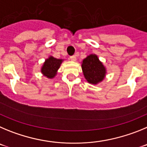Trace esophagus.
Instances as JSON below:
<instances>
[{
    "mask_svg": "<svg viewBox=\"0 0 147 147\" xmlns=\"http://www.w3.org/2000/svg\"><path fill=\"white\" fill-rule=\"evenodd\" d=\"M70 60L72 61H76L77 59H76V55H72V56H70Z\"/></svg>",
    "mask_w": 147,
    "mask_h": 147,
    "instance_id": "obj_1",
    "label": "esophagus"
}]
</instances>
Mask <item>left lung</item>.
<instances>
[{"instance_id":"8db88e82","label":"left lung","mask_w":147,"mask_h":147,"mask_svg":"<svg viewBox=\"0 0 147 147\" xmlns=\"http://www.w3.org/2000/svg\"><path fill=\"white\" fill-rule=\"evenodd\" d=\"M82 71L88 83L97 85L105 78L107 69L96 54H90L81 62Z\"/></svg>"}]
</instances>
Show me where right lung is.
<instances>
[{
    "mask_svg": "<svg viewBox=\"0 0 147 147\" xmlns=\"http://www.w3.org/2000/svg\"><path fill=\"white\" fill-rule=\"evenodd\" d=\"M64 59H55L52 55H50L45 59L41 67V72L44 76L49 79L54 78L57 75L58 70L60 68Z\"/></svg>",
    "mask_w": 147,
    "mask_h": 147,
    "instance_id": "right-lung-1",
    "label": "right lung"
}]
</instances>
